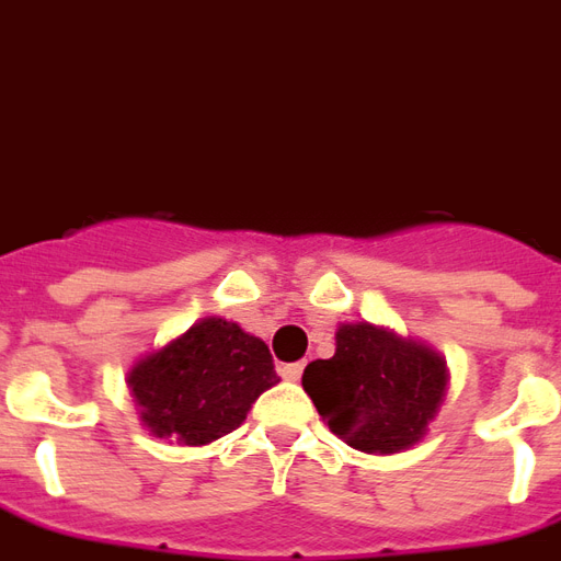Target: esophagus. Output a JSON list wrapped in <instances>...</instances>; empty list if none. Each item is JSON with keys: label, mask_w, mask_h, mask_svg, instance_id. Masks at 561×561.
Instances as JSON below:
<instances>
[{"label": "esophagus", "mask_w": 561, "mask_h": 561, "mask_svg": "<svg viewBox=\"0 0 561 561\" xmlns=\"http://www.w3.org/2000/svg\"><path fill=\"white\" fill-rule=\"evenodd\" d=\"M302 368H306L302 363H285L282 365V377H285V380H300Z\"/></svg>", "instance_id": "34e87169"}]
</instances>
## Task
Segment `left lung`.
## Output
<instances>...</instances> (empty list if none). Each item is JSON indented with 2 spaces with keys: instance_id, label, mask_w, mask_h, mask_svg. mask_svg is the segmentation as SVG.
Instances as JSON below:
<instances>
[{
  "instance_id": "8db88e82",
  "label": "left lung",
  "mask_w": 561,
  "mask_h": 561,
  "mask_svg": "<svg viewBox=\"0 0 561 561\" xmlns=\"http://www.w3.org/2000/svg\"><path fill=\"white\" fill-rule=\"evenodd\" d=\"M302 389L335 437L359 451L392 455L428 428L446 396V363L386 330L344 323L335 356L306 365Z\"/></svg>"
}]
</instances>
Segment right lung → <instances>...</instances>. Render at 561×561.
Returning a JSON list of instances; mask_svg holds the SVG:
<instances>
[{"mask_svg": "<svg viewBox=\"0 0 561 561\" xmlns=\"http://www.w3.org/2000/svg\"><path fill=\"white\" fill-rule=\"evenodd\" d=\"M127 383L153 437L202 446L238 428L279 377L261 339L238 323L205 318L133 365Z\"/></svg>", "mask_w": 561, "mask_h": 561, "instance_id": "obj_1", "label": "right lung"}]
</instances>
